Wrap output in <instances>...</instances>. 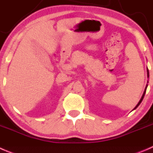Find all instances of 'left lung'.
<instances>
[{
    "label": "left lung",
    "mask_w": 153,
    "mask_h": 153,
    "mask_svg": "<svg viewBox=\"0 0 153 153\" xmlns=\"http://www.w3.org/2000/svg\"><path fill=\"white\" fill-rule=\"evenodd\" d=\"M147 77L148 78H149V70H148L147 69ZM148 83V82H147ZM147 86H148V84H146V87H145V90H144V92H143V96H142V97H141V99H140V101H139V102L138 103H137V105H136L135 106V108H134V109L133 110H134V109H136V108H137V107L139 106V105H140V103H141V102L142 101H143V97H144V95H145V93H146V88H147Z\"/></svg>",
    "instance_id": "8db88e82"
}]
</instances>
